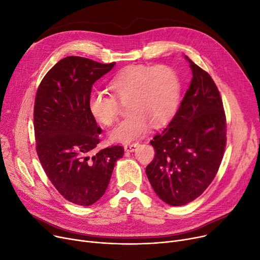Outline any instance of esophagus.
<instances>
[{
    "instance_id": "34e87169",
    "label": "esophagus",
    "mask_w": 260,
    "mask_h": 260,
    "mask_svg": "<svg viewBox=\"0 0 260 260\" xmlns=\"http://www.w3.org/2000/svg\"><path fill=\"white\" fill-rule=\"evenodd\" d=\"M139 146V143H134V144H127L125 145V150L128 151V152H133L135 150V147Z\"/></svg>"
}]
</instances>
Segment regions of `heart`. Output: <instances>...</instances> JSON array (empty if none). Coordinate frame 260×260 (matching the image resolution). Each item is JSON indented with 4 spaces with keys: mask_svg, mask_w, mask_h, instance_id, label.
Masks as SVG:
<instances>
[{
    "mask_svg": "<svg viewBox=\"0 0 260 260\" xmlns=\"http://www.w3.org/2000/svg\"><path fill=\"white\" fill-rule=\"evenodd\" d=\"M109 89L112 95L98 92L90 96V113L101 125L110 127L118 117L119 104H128L129 116L110 134L111 140L128 143L143 137L149 123L158 128L172 118L180 102L181 82L168 66L139 64L119 71Z\"/></svg>",
    "mask_w": 260,
    "mask_h": 260,
    "instance_id": "b5f03b06",
    "label": "heart"
}]
</instances>
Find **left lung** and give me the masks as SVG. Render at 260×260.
Instances as JSON below:
<instances>
[{
	"label": "left lung",
	"instance_id": "left-lung-1",
	"mask_svg": "<svg viewBox=\"0 0 260 260\" xmlns=\"http://www.w3.org/2000/svg\"><path fill=\"white\" fill-rule=\"evenodd\" d=\"M192 78L176 115L150 142L154 158L146 175L158 198L187 204L216 177L226 146V117L211 75L188 57Z\"/></svg>",
	"mask_w": 260,
	"mask_h": 260
}]
</instances>
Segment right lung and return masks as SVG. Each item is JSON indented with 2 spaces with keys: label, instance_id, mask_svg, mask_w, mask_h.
<instances>
[{
  "label": "right lung",
  "instance_id": "add662e5",
  "mask_svg": "<svg viewBox=\"0 0 260 260\" xmlns=\"http://www.w3.org/2000/svg\"><path fill=\"white\" fill-rule=\"evenodd\" d=\"M78 56L56 63L39 84L34 107L36 151L49 181L68 201L90 206L104 196L123 147L92 155L101 127L88 102L92 86L114 67Z\"/></svg>",
  "mask_w": 260,
  "mask_h": 260
}]
</instances>
